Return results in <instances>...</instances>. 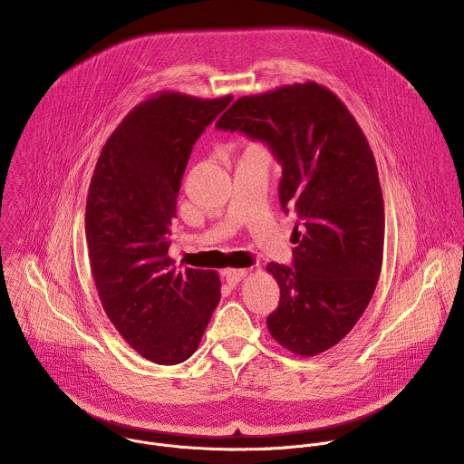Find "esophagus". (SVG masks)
I'll return each mask as SVG.
<instances>
[{"label":"esophagus","mask_w":464,"mask_h":464,"mask_svg":"<svg viewBox=\"0 0 464 464\" xmlns=\"http://www.w3.org/2000/svg\"><path fill=\"white\" fill-rule=\"evenodd\" d=\"M246 276H247V270H242V268H227V270L222 272L224 281L229 283V285H237V283L242 281Z\"/></svg>","instance_id":"34e87169"}]
</instances>
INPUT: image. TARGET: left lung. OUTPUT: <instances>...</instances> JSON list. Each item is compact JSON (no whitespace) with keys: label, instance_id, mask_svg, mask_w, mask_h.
Masks as SVG:
<instances>
[{"label":"left lung","instance_id":"obj_1","mask_svg":"<svg viewBox=\"0 0 464 464\" xmlns=\"http://www.w3.org/2000/svg\"><path fill=\"white\" fill-rule=\"evenodd\" d=\"M266 143L283 178L279 200L301 220L294 268L270 262L281 288L272 338L308 358L340 343L365 312L383 258V196L363 130L328 88L306 81L246 95L217 121Z\"/></svg>","mask_w":464,"mask_h":464}]
</instances>
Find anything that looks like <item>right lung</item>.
<instances>
[{
  "label": "right lung",
  "mask_w": 464,
  "mask_h": 464,
  "mask_svg": "<svg viewBox=\"0 0 464 464\" xmlns=\"http://www.w3.org/2000/svg\"><path fill=\"white\" fill-rule=\"evenodd\" d=\"M233 101L160 92L106 140L86 202L95 288L122 340L158 365L185 362L220 301L211 270H176L169 256L176 198L194 141Z\"/></svg>",
  "instance_id": "add662e5"
}]
</instances>
